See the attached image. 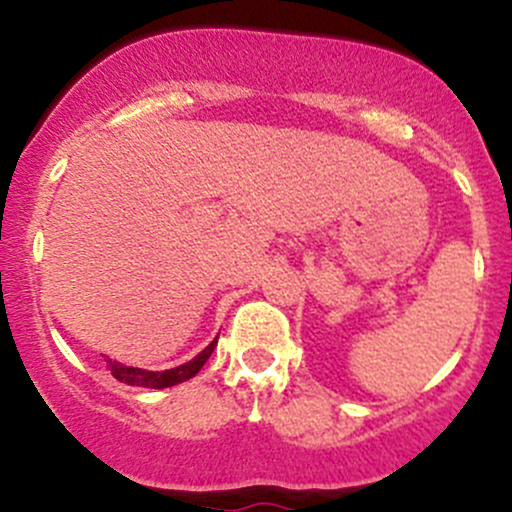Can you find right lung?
<instances>
[{"instance_id": "1", "label": "right lung", "mask_w": 512, "mask_h": 512, "mask_svg": "<svg viewBox=\"0 0 512 512\" xmlns=\"http://www.w3.org/2000/svg\"><path fill=\"white\" fill-rule=\"evenodd\" d=\"M215 344H218V339H213V342H210L203 352H200L198 356H193L190 361H185L183 366H175V369H168V371L136 369V366H123L113 359H106V364H108V371L113 374V379H118L121 384L143 386V389H165V386H175V384H183V381L193 379V376L203 369L205 361L210 359Z\"/></svg>"}]
</instances>
